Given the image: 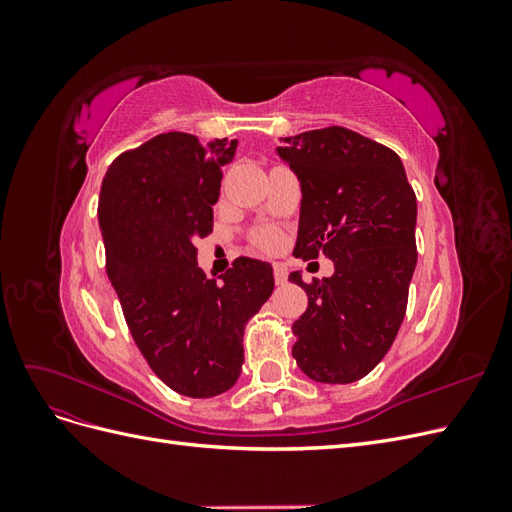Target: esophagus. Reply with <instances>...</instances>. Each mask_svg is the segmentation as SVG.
<instances>
[{
  "mask_svg": "<svg viewBox=\"0 0 512 512\" xmlns=\"http://www.w3.org/2000/svg\"><path fill=\"white\" fill-rule=\"evenodd\" d=\"M273 277H275V284L277 286H284L288 282V271L284 265H275L273 267Z\"/></svg>",
  "mask_w": 512,
  "mask_h": 512,
  "instance_id": "1",
  "label": "esophagus"
}]
</instances>
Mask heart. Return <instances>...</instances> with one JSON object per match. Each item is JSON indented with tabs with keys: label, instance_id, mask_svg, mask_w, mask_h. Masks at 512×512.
<instances>
[{
	"label": "heart",
	"instance_id": "heart-1",
	"mask_svg": "<svg viewBox=\"0 0 512 512\" xmlns=\"http://www.w3.org/2000/svg\"><path fill=\"white\" fill-rule=\"evenodd\" d=\"M277 243V237L273 235V232H265V235H260V245L265 247H273Z\"/></svg>",
	"mask_w": 512,
	"mask_h": 512
}]
</instances>
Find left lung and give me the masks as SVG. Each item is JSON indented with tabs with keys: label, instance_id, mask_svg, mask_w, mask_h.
<instances>
[{
	"label": "left lung",
	"instance_id": "left-lung-1",
	"mask_svg": "<svg viewBox=\"0 0 512 512\" xmlns=\"http://www.w3.org/2000/svg\"><path fill=\"white\" fill-rule=\"evenodd\" d=\"M280 156L301 183L297 258L333 260L335 273L305 284V314L292 324V356L324 384L361 380L393 346L416 267V196L399 156L331 126L282 138Z\"/></svg>",
	"mask_w": 512,
	"mask_h": 512
}]
</instances>
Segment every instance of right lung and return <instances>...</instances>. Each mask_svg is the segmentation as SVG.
<instances>
[{
    "instance_id": "1",
    "label": "right lung",
    "mask_w": 512,
    "mask_h": 512,
    "mask_svg": "<svg viewBox=\"0 0 512 512\" xmlns=\"http://www.w3.org/2000/svg\"><path fill=\"white\" fill-rule=\"evenodd\" d=\"M235 151L228 138L158 134L121 153L100 188L108 280L153 374L185 397H215L237 382L245 322L273 292L269 262L237 258L215 282L196 260Z\"/></svg>"
}]
</instances>
